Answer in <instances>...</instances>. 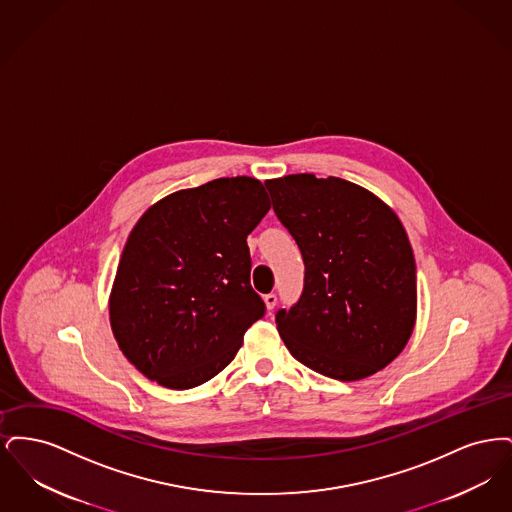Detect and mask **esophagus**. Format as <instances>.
I'll list each match as a JSON object with an SVG mask.
<instances>
[{"instance_id":"34e87169","label":"esophagus","mask_w":512,"mask_h":512,"mask_svg":"<svg viewBox=\"0 0 512 512\" xmlns=\"http://www.w3.org/2000/svg\"><path fill=\"white\" fill-rule=\"evenodd\" d=\"M263 299H265V305H267L268 311H272V309L276 307V303H278V297H276V293H267Z\"/></svg>"}]
</instances>
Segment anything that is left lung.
<instances>
[{
	"label": "left lung",
	"mask_w": 512,
	"mask_h": 512,
	"mask_svg": "<svg viewBox=\"0 0 512 512\" xmlns=\"http://www.w3.org/2000/svg\"><path fill=\"white\" fill-rule=\"evenodd\" d=\"M265 186L305 263L299 301L276 313L290 353L341 382L390 365L416 322V265L399 217L378 195L336 176L288 174Z\"/></svg>",
	"instance_id": "left-lung-1"
}]
</instances>
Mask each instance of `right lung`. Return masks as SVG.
Instances as JSON below:
<instances>
[{
  "instance_id": "1",
  "label": "right lung",
  "mask_w": 512,
  "mask_h": 512,
  "mask_svg": "<svg viewBox=\"0 0 512 512\" xmlns=\"http://www.w3.org/2000/svg\"><path fill=\"white\" fill-rule=\"evenodd\" d=\"M270 209L251 176L217 178L153 203L132 228L109 295L124 357L146 378L190 390L230 365L265 315L247 236Z\"/></svg>"
}]
</instances>
